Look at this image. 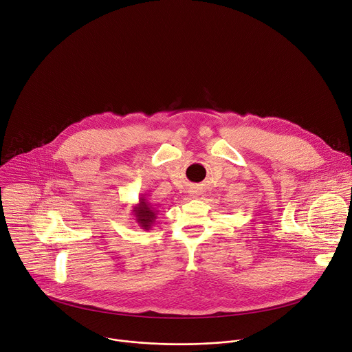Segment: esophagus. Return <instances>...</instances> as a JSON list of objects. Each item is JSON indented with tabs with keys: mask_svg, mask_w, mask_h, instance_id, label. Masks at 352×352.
Instances as JSON below:
<instances>
[{
	"mask_svg": "<svg viewBox=\"0 0 352 352\" xmlns=\"http://www.w3.org/2000/svg\"><path fill=\"white\" fill-rule=\"evenodd\" d=\"M192 195H193V196H195V197H196V192H193V193H192Z\"/></svg>",
	"mask_w": 352,
	"mask_h": 352,
	"instance_id": "1",
	"label": "esophagus"
}]
</instances>
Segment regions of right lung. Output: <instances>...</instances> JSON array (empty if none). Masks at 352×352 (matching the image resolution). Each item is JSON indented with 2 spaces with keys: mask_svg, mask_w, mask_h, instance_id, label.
<instances>
[{
  "mask_svg": "<svg viewBox=\"0 0 352 352\" xmlns=\"http://www.w3.org/2000/svg\"><path fill=\"white\" fill-rule=\"evenodd\" d=\"M132 215L135 217V221L144 230H151L155 220L157 219V210L153 207V204L146 199V195H142L140 199V203L132 207Z\"/></svg>",
  "mask_w": 352,
  "mask_h": 352,
  "instance_id": "1",
  "label": "right lung"
}]
</instances>
